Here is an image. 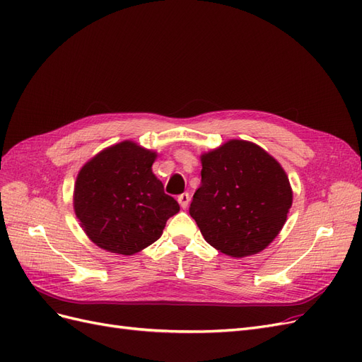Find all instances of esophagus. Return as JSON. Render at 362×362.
<instances>
[{"label": "esophagus", "mask_w": 362, "mask_h": 362, "mask_svg": "<svg viewBox=\"0 0 362 362\" xmlns=\"http://www.w3.org/2000/svg\"><path fill=\"white\" fill-rule=\"evenodd\" d=\"M178 202L182 208H187L189 206V202H190V194L189 193H182L178 196Z\"/></svg>", "instance_id": "obj_1"}]
</instances>
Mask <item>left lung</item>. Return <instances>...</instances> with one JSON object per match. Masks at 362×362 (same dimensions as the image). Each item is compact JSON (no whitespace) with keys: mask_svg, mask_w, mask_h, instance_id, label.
Returning <instances> with one entry per match:
<instances>
[{"mask_svg":"<svg viewBox=\"0 0 362 362\" xmlns=\"http://www.w3.org/2000/svg\"><path fill=\"white\" fill-rule=\"evenodd\" d=\"M201 161V187L189 213L204 238L237 258L267 247L286 223L293 202L281 164L245 140H229Z\"/></svg>","mask_w":362,"mask_h":362,"instance_id":"obj_1","label":"left lung"}]
</instances>
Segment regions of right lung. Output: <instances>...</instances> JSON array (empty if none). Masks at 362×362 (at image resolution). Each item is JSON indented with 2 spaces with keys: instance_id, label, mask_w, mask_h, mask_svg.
I'll list each match as a JSON object with an SVG mask.
<instances>
[{
  "instance_id": "add662e5",
  "label": "right lung",
  "mask_w": 362,
  "mask_h": 362,
  "mask_svg": "<svg viewBox=\"0 0 362 362\" xmlns=\"http://www.w3.org/2000/svg\"><path fill=\"white\" fill-rule=\"evenodd\" d=\"M156 152L122 141L100 152L75 182V214L89 238L113 254L133 255L163 234L180 211L152 173Z\"/></svg>"
}]
</instances>
